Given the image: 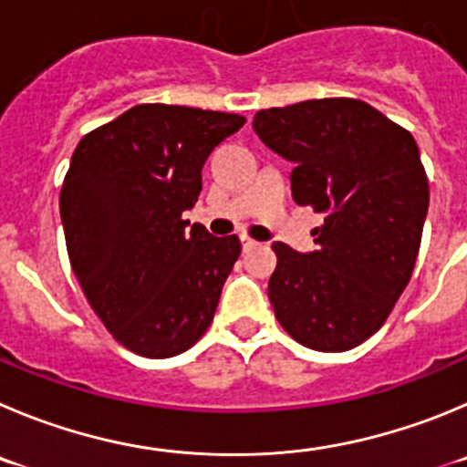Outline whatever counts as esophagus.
Here are the masks:
<instances>
[{"label": "esophagus", "mask_w": 467, "mask_h": 467, "mask_svg": "<svg viewBox=\"0 0 467 467\" xmlns=\"http://www.w3.org/2000/svg\"><path fill=\"white\" fill-rule=\"evenodd\" d=\"M258 246V242L251 237H246V234H242V251L244 254H248V251H254V248Z\"/></svg>", "instance_id": "34e87169"}]
</instances>
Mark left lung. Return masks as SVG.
Instances as JSON below:
<instances>
[{
    "mask_svg": "<svg viewBox=\"0 0 467 467\" xmlns=\"http://www.w3.org/2000/svg\"><path fill=\"white\" fill-rule=\"evenodd\" d=\"M254 129L295 163L297 204L325 213L313 254L272 244L276 320L311 350L357 348L385 325L420 254L429 180L415 138L359 99L269 108Z\"/></svg>",
    "mask_w": 467,
    "mask_h": 467,
    "instance_id": "left-lung-1",
    "label": "left lung"
}]
</instances>
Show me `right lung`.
Masks as SVG:
<instances>
[{
  "instance_id": "right-lung-1",
  "label": "right lung",
  "mask_w": 467,
  "mask_h": 467,
  "mask_svg": "<svg viewBox=\"0 0 467 467\" xmlns=\"http://www.w3.org/2000/svg\"><path fill=\"white\" fill-rule=\"evenodd\" d=\"M246 117L142 103L78 142L59 193L68 260L117 343L150 359L189 350L212 325L242 254L182 213L202 165Z\"/></svg>"
}]
</instances>
